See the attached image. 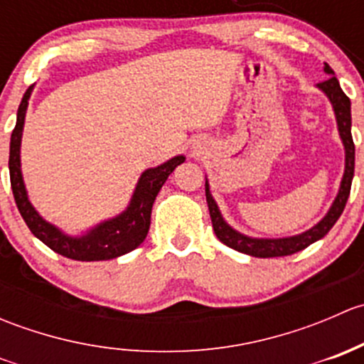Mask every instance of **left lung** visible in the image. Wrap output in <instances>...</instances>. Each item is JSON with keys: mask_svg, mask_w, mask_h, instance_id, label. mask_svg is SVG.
<instances>
[{"mask_svg": "<svg viewBox=\"0 0 364 364\" xmlns=\"http://www.w3.org/2000/svg\"><path fill=\"white\" fill-rule=\"evenodd\" d=\"M324 72L328 73L329 79L324 82H318L317 87L329 98L331 102V107L335 111L336 117V127H338V134L341 139V144L345 149V171L343 178H341L338 193H336L335 200H333L331 208L328 209V213L324 215V218L318 223H315L311 229L304 230V232L296 234V236L289 237H252L247 234H241L240 230L232 229L229 223L225 222V218L220 213L218 204L213 199L211 190H209V183L205 179V200H208L209 208V216H211L213 222V230H215L216 237L222 241L227 247L234 248V250L247 253V255L259 257V259H267V257H285L292 255V253L304 250L306 247H310L315 241L322 240L326 234L331 230V227L335 225L336 220L340 218V215L343 213L345 204H347L348 193H350V185L352 178H354V141H352L350 127H352V117H350V100H348L347 95L341 91L338 79L335 77V72L329 67L328 63H324Z\"/></svg>", "mask_w": 364, "mask_h": 364, "instance_id": "8db88e82", "label": "left lung"}]
</instances>
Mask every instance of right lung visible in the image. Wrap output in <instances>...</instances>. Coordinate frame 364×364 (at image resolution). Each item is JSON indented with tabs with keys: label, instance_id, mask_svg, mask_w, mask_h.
<instances>
[{
	"label": "right lung",
	"instance_id": "add662e5",
	"mask_svg": "<svg viewBox=\"0 0 364 364\" xmlns=\"http://www.w3.org/2000/svg\"><path fill=\"white\" fill-rule=\"evenodd\" d=\"M33 86L26 90L23 100H21L19 111H17V123L10 137V185H12L14 199H16L17 208H19L21 216L24 218L26 225L33 232V236L38 237L43 245L54 250L60 255L68 257L73 260H82V262H91V260H109L116 257L124 255V253L135 250L142 241L146 240L151 223V209L159 196L160 188L171 172L185 161V156L178 155L174 159L164 161L156 167L146 168L135 185L132 199L127 209L116 215L114 218L104 220L95 227L87 229L80 236H70L63 232L60 227L47 222L35 208L28 197L26 190L23 171H21V141H23L24 119L26 111H28V102L33 93Z\"/></svg>",
	"mask_w": 364,
	"mask_h": 364
}]
</instances>
